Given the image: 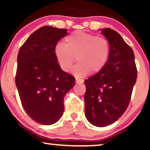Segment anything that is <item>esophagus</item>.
I'll return each instance as SVG.
<instances>
[{
	"label": "esophagus",
	"instance_id": "obj_1",
	"mask_svg": "<svg viewBox=\"0 0 150 150\" xmlns=\"http://www.w3.org/2000/svg\"><path fill=\"white\" fill-rule=\"evenodd\" d=\"M75 82H76V83H77V84H82V82H83V80H80V79L76 78V79H75Z\"/></svg>",
	"mask_w": 150,
	"mask_h": 150
}]
</instances>
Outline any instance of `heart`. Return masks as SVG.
<instances>
[{
	"instance_id": "b5f03b06",
	"label": "heart",
	"mask_w": 150,
	"mask_h": 150,
	"mask_svg": "<svg viewBox=\"0 0 150 150\" xmlns=\"http://www.w3.org/2000/svg\"><path fill=\"white\" fill-rule=\"evenodd\" d=\"M111 46L106 38L78 30L65 39V44L58 42L54 47L56 61L63 71L69 72L75 62L78 64L73 73L82 77L91 72H100L107 63Z\"/></svg>"
}]
</instances>
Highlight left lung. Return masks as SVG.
Masks as SVG:
<instances>
[{"label": "left lung", "mask_w": 150, "mask_h": 150, "mask_svg": "<svg viewBox=\"0 0 150 150\" xmlns=\"http://www.w3.org/2000/svg\"><path fill=\"white\" fill-rule=\"evenodd\" d=\"M111 46L108 62L102 70L85 81V116L97 127L111 125L128 108L137 80L132 49L116 31L101 30Z\"/></svg>", "instance_id": "obj_1"}]
</instances>
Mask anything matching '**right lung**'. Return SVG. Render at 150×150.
Wrapping results in <instances>:
<instances>
[{
    "instance_id": "add662e5",
    "label": "right lung",
    "mask_w": 150,
    "mask_h": 150,
    "mask_svg": "<svg viewBox=\"0 0 150 150\" xmlns=\"http://www.w3.org/2000/svg\"><path fill=\"white\" fill-rule=\"evenodd\" d=\"M67 29L44 26L29 37L19 50L15 84L24 109L42 125L56 123L64 111V97L75 77L63 71L54 47Z\"/></svg>"
}]
</instances>
